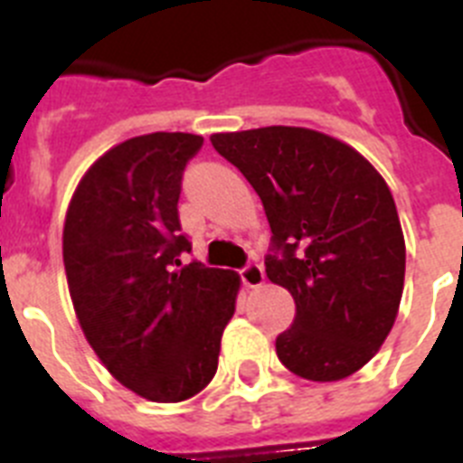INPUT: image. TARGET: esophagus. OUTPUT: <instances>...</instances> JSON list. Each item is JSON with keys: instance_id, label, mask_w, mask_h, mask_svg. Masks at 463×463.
<instances>
[{"instance_id": "1", "label": "esophagus", "mask_w": 463, "mask_h": 463, "mask_svg": "<svg viewBox=\"0 0 463 463\" xmlns=\"http://www.w3.org/2000/svg\"><path fill=\"white\" fill-rule=\"evenodd\" d=\"M239 276L245 288H260L261 282H264V269H261L257 261H248V264L239 271Z\"/></svg>"}]
</instances>
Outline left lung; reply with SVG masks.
Wrapping results in <instances>:
<instances>
[{
    "instance_id": "8db88e82",
    "label": "left lung",
    "mask_w": 463,
    "mask_h": 463,
    "mask_svg": "<svg viewBox=\"0 0 463 463\" xmlns=\"http://www.w3.org/2000/svg\"><path fill=\"white\" fill-rule=\"evenodd\" d=\"M211 143L260 194L271 227L267 276L297 306L278 359L315 383L353 375L392 331L403 292L406 243L387 183L357 150L304 127Z\"/></svg>"
}]
</instances>
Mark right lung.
Wrapping results in <instances>:
<instances>
[{"instance_id": "1", "label": "right lung", "mask_w": 463, "mask_h": 463, "mask_svg": "<svg viewBox=\"0 0 463 463\" xmlns=\"http://www.w3.org/2000/svg\"><path fill=\"white\" fill-rule=\"evenodd\" d=\"M203 146L185 132L129 138L83 175L64 222V269L85 338L138 396L175 403L218 371L239 276L181 255L183 171Z\"/></svg>"}]
</instances>
